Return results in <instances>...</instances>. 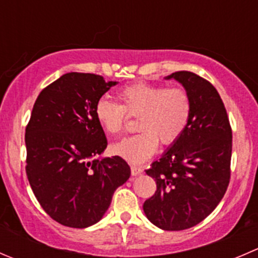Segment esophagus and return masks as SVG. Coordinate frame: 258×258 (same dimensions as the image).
<instances>
[{"label":"esophagus","mask_w":258,"mask_h":258,"mask_svg":"<svg viewBox=\"0 0 258 258\" xmlns=\"http://www.w3.org/2000/svg\"><path fill=\"white\" fill-rule=\"evenodd\" d=\"M142 172V167L139 166V165H131V174L134 175V176H136V175H140Z\"/></svg>","instance_id":"1"}]
</instances>
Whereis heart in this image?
<instances>
[{
    "label": "heart",
    "mask_w": 258,
    "mask_h": 258,
    "mask_svg": "<svg viewBox=\"0 0 258 258\" xmlns=\"http://www.w3.org/2000/svg\"><path fill=\"white\" fill-rule=\"evenodd\" d=\"M119 103L101 98L94 107L96 119L107 135L119 136L128 116L137 118L139 134L114 145L113 151L132 164L154 155L161 141L175 144L187 130L192 116V99L184 87L134 83L117 91Z\"/></svg>",
    "instance_id": "1"
}]
</instances>
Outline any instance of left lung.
Listing matches in <instances>:
<instances>
[{
    "instance_id": "obj_1",
    "label": "left lung",
    "mask_w": 258,
    "mask_h": 258,
    "mask_svg": "<svg viewBox=\"0 0 258 258\" xmlns=\"http://www.w3.org/2000/svg\"><path fill=\"white\" fill-rule=\"evenodd\" d=\"M189 91L192 116L185 134L154 161L146 174L156 191L144 203L149 221L164 231H182L201 223L222 201L231 180L232 128L213 84L187 71L175 72Z\"/></svg>"
}]
</instances>
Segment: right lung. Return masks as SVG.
<instances>
[{
	"label": "right lung",
	"mask_w": 258,
	"mask_h": 258,
	"mask_svg": "<svg viewBox=\"0 0 258 258\" xmlns=\"http://www.w3.org/2000/svg\"><path fill=\"white\" fill-rule=\"evenodd\" d=\"M113 86L97 74L73 72L45 87L35 101L25 131L26 175L40 206L62 226L97 223L131 175L119 156L91 160L107 147L94 107Z\"/></svg>",
	"instance_id": "add662e5"
}]
</instances>
